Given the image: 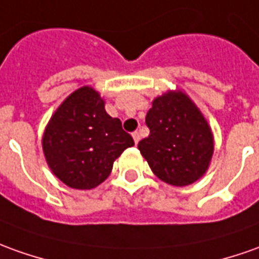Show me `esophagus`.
<instances>
[{
  "label": "esophagus",
  "instance_id": "1",
  "mask_svg": "<svg viewBox=\"0 0 259 259\" xmlns=\"http://www.w3.org/2000/svg\"><path fill=\"white\" fill-rule=\"evenodd\" d=\"M133 138H134V142H135V144H138V142H140V140H141L140 133H138V131L133 133Z\"/></svg>",
  "mask_w": 259,
  "mask_h": 259
}]
</instances>
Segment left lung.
<instances>
[{
    "instance_id": "obj_1",
    "label": "left lung",
    "mask_w": 259,
    "mask_h": 259,
    "mask_svg": "<svg viewBox=\"0 0 259 259\" xmlns=\"http://www.w3.org/2000/svg\"><path fill=\"white\" fill-rule=\"evenodd\" d=\"M145 122L149 135L138 149L160 181L187 186L203 176L213 155V135L186 94L169 92L153 100Z\"/></svg>"
}]
</instances>
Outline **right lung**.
I'll list each match as a JSON object with an SVG mask.
<instances>
[{"mask_svg":"<svg viewBox=\"0 0 259 259\" xmlns=\"http://www.w3.org/2000/svg\"><path fill=\"white\" fill-rule=\"evenodd\" d=\"M42 145L52 172L69 187L84 190L106 181L134 140L118 118L107 114L99 93L81 87L53 114Z\"/></svg>","mask_w":259,"mask_h":259,"instance_id":"add662e5","label":"right lung"}]
</instances>
